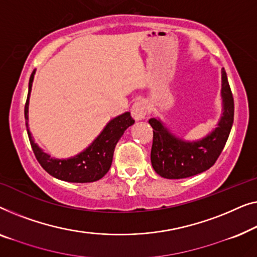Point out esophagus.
<instances>
[{
	"label": "esophagus",
	"instance_id": "34e87169",
	"mask_svg": "<svg viewBox=\"0 0 257 257\" xmlns=\"http://www.w3.org/2000/svg\"><path fill=\"white\" fill-rule=\"evenodd\" d=\"M132 114L136 121L143 120L147 116V103L146 101H136L132 107Z\"/></svg>",
	"mask_w": 257,
	"mask_h": 257
}]
</instances>
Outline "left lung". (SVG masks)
Here are the masks:
<instances>
[{"mask_svg":"<svg viewBox=\"0 0 257 257\" xmlns=\"http://www.w3.org/2000/svg\"><path fill=\"white\" fill-rule=\"evenodd\" d=\"M222 116L218 127L199 141L178 139L157 118H150L154 139L151 147V164L161 177L182 179L208 170L218 160L228 140L234 121V99L225 68L221 71Z\"/></svg>","mask_w":257,"mask_h":257,"instance_id":"1","label":"left lung"}]
</instances>
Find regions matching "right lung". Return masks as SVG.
<instances>
[{"label": "right lung", "mask_w": 257, "mask_h": 257, "mask_svg": "<svg viewBox=\"0 0 257 257\" xmlns=\"http://www.w3.org/2000/svg\"><path fill=\"white\" fill-rule=\"evenodd\" d=\"M34 75L35 70L31 73L30 80H29V92L24 107V116L25 121H27L25 125H27L31 148L39 164L42 165V168L46 172L55 177V178L65 180V182L92 183L101 179L110 169L115 146H116L118 140L121 139V136L123 135L124 130L130 125H133L135 120L132 117L129 111L118 115V116L108 122L100 135L82 153L74 157L67 158V160L52 158L35 143L30 130L28 128L29 99H30Z\"/></svg>", "instance_id": "1"}]
</instances>
